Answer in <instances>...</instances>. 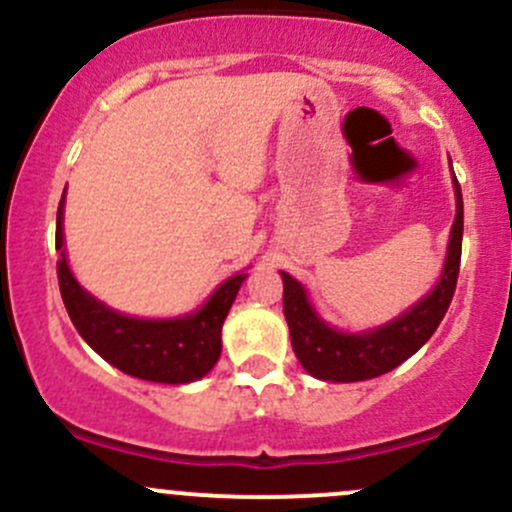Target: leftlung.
Masks as SVG:
<instances>
[{"label": "left lung", "mask_w": 512, "mask_h": 512, "mask_svg": "<svg viewBox=\"0 0 512 512\" xmlns=\"http://www.w3.org/2000/svg\"><path fill=\"white\" fill-rule=\"evenodd\" d=\"M453 185H456V220L451 227L441 280L421 302L394 322L361 334L332 329L314 312L304 287L287 272H282V282H285L282 307H285L292 349L309 374L324 381H344V384L374 379L396 369L401 361L416 354L433 337L441 319L446 317L448 304L456 292L458 270H461L463 195L456 175H453Z\"/></svg>", "instance_id": "obj_1"}]
</instances>
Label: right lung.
<instances>
[{
  "mask_svg": "<svg viewBox=\"0 0 512 512\" xmlns=\"http://www.w3.org/2000/svg\"><path fill=\"white\" fill-rule=\"evenodd\" d=\"M64 195L56 213V262L61 299L76 332L98 356L136 379L190 384L203 379L220 359V332L245 275L225 280L195 314L175 319H136L113 312L91 297L71 275L64 255Z\"/></svg>",
  "mask_w": 512,
  "mask_h": 512,
  "instance_id": "right-lung-1",
  "label": "right lung"
}]
</instances>
